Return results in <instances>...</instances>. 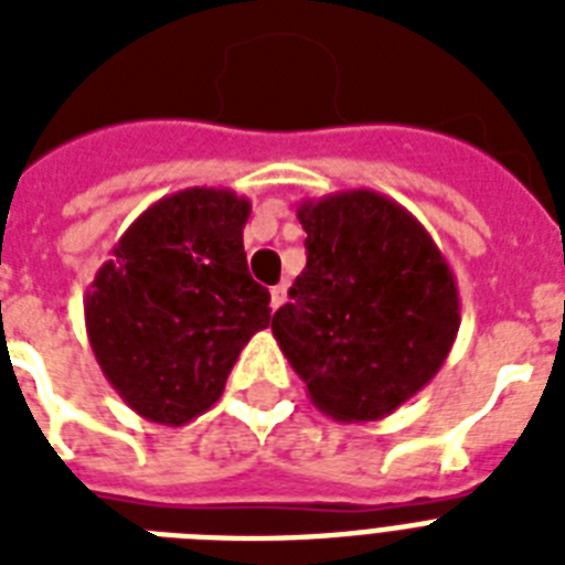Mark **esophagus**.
<instances>
[{
    "label": "esophagus",
    "mask_w": 565,
    "mask_h": 565,
    "mask_svg": "<svg viewBox=\"0 0 565 565\" xmlns=\"http://www.w3.org/2000/svg\"><path fill=\"white\" fill-rule=\"evenodd\" d=\"M284 299H287V284H275L273 290H269V308L278 310L284 305Z\"/></svg>",
    "instance_id": "obj_1"
}]
</instances>
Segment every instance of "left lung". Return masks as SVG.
Listing matches in <instances>:
<instances>
[{"instance_id": "8db88e82", "label": "left lung", "mask_w": 565, "mask_h": 565, "mask_svg": "<svg viewBox=\"0 0 565 565\" xmlns=\"http://www.w3.org/2000/svg\"><path fill=\"white\" fill-rule=\"evenodd\" d=\"M296 216L308 266L275 310V340L326 416L384 419L455 345V273L425 225L375 190L305 199Z\"/></svg>"}]
</instances>
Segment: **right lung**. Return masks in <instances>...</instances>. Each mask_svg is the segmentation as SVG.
<instances>
[{
    "mask_svg": "<svg viewBox=\"0 0 565 565\" xmlns=\"http://www.w3.org/2000/svg\"><path fill=\"white\" fill-rule=\"evenodd\" d=\"M252 202L188 188L137 216L84 296L102 375L149 422L188 425L216 404L243 345L269 326V290L243 252Z\"/></svg>",
    "mask_w": 565,
    "mask_h": 565,
    "instance_id": "add662e5",
    "label": "right lung"
}]
</instances>
